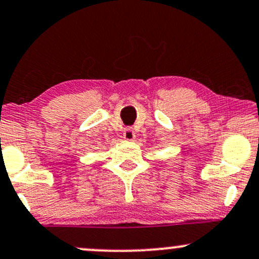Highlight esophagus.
<instances>
[{
	"instance_id": "esophagus-1",
	"label": "esophagus",
	"mask_w": 259,
	"mask_h": 259,
	"mask_svg": "<svg viewBox=\"0 0 259 259\" xmlns=\"http://www.w3.org/2000/svg\"><path fill=\"white\" fill-rule=\"evenodd\" d=\"M122 138L125 139L126 141H134L135 139V132L132 129V127H126L122 133Z\"/></svg>"
}]
</instances>
